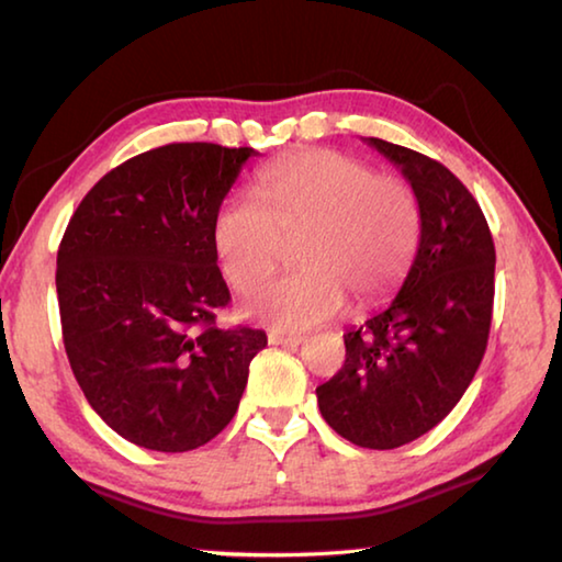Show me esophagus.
<instances>
[{
  "mask_svg": "<svg viewBox=\"0 0 562 562\" xmlns=\"http://www.w3.org/2000/svg\"><path fill=\"white\" fill-rule=\"evenodd\" d=\"M270 345H280V347H297L304 341L302 335H282V331H270Z\"/></svg>",
  "mask_w": 562,
  "mask_h": 562,
  "instance_id": "34e87169",
  "label": "esophagus"
}]
</instances>
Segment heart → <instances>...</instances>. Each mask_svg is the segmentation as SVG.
Segmentation results:
<instances>
[{"label":"heart","mask_w":562,"mask_h":562,"mask_svg":"<svg viewBox=\"0 0 562 562\" xmlns=\"http://www.w3.org/2000/svg\"><path fill=\"white\" fill-rule=\"evenodd\" d=\"M255 195H231L213 223L225 280L252 290L300 240L302 272L255 290L247 317L278 329H310L337 317L347 297L367 307L386 297L412 268L422 207L404 180L337 150H304L265 168Z\"/></svg>","instance_id":"heart-1"}]
</instances>
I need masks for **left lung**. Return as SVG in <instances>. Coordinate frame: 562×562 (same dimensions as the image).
<instances>
[{"label": "left lung", "mask_w": 562, "mask_h": 562, "mask_svg": "<svg viewBox=\"0 0 562 562\" xmlns=\"http://www.w3.org/2000/svg\"><path fill=\"white\" fill-rule=\"evenodd\" d=\"M412 186L422 237L389 307L345 335L347 359L317 386L325 422L361 449H396L459 404L488 345L496 247L479 203L439 160L364 138Z\"/></svg>", "instance_id": "1"}]
</instances>
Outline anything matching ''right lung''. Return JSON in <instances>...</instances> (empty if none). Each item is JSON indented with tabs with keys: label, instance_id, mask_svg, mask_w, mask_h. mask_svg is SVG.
<instances>
[{
	"label": "right lung",
	"instance_id": "add662e5",
	"mask_svg": "<svg viewBox=\"0 0 562 562\" xmlns=\"http://www.w3.org/2000/svg\"><path fill=\"white\" fill-rule=\"evenodd\" d=\"M255 148L168 144L93 186L56 255L64 347L93 412L123 439L180 453L237 412L262 329H221L231 302L213 223Z\"/></svg>",
	"mask_w": 562,
	"mask_h": 562
}]
</instances>
